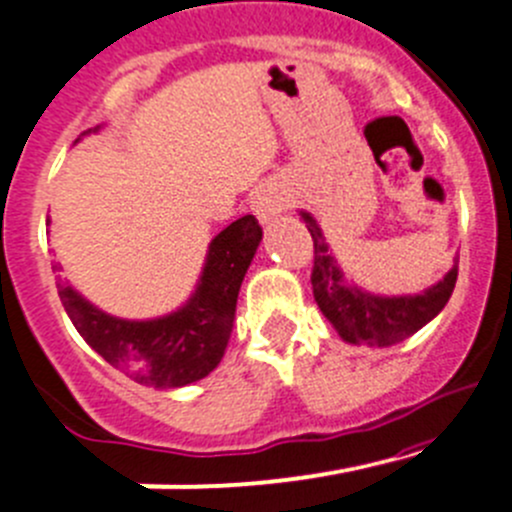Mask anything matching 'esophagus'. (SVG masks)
I'll list each match as a JSON object with an SVG mask.
<instances>
[{
  "label": "esophagus",
  "instance_id": "obj_1",
  "mask_svg": "<svg viewBox=\"0 0 512 512\" xmlns=\"http://www.w3.org/2000/svg\"><path fill=\"white\" fill-rule=\"evenodd\" d=\"M252 212L257 214L260 222H270V219H275L283 212V199H280L278 194L262 191V194H257V197L252 199Z\"/></svg>",
  "mask_w": 512,
  "mask_h": 512
}]
</instances>
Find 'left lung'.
<instances>
[{"label": "left lung", "instance_id": "left-lung-1", "mask_svg": "<svg viewBox=\"0 0 512 512\" xmlns=\"http://www.w3.org/2000/svg\"><path fill=\"white\" fill-rule=\"evenodd\" d=\"M303 222L313 237V272H310L313 298L346 343L379 348L394 346L427 326L447 305L455 290L457 265L444 275V280L424 290L422 295L379 298V295L346 285L343 272L338 270L336 260L328 252V242L318 222L308 212H303Z\"/></svg>", "mask_w": 512, "mask_h": 512}]
</instances>
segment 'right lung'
<instances>
[{
	"label": "right lung",
	"instance_id": "obj_1",
	"mask_svg": "<svg viewBox=\"0 0 512 512\" xmlns=\"http://www.w3.org/2000/svg\"><path fill=\"white\" fill-rule=\"evenodd\" d=\"M260 240L262 227L252 214L222 229L209 245L197 293L184 308L156 321L105 315L70 285L57 283V293L80 336L108 364L126 371L138 384L176 389L204 379L222 361L240 285Z\"/></svg>",
	"mask_w": 512,
	"mask_h": 512
}]
</instances>
